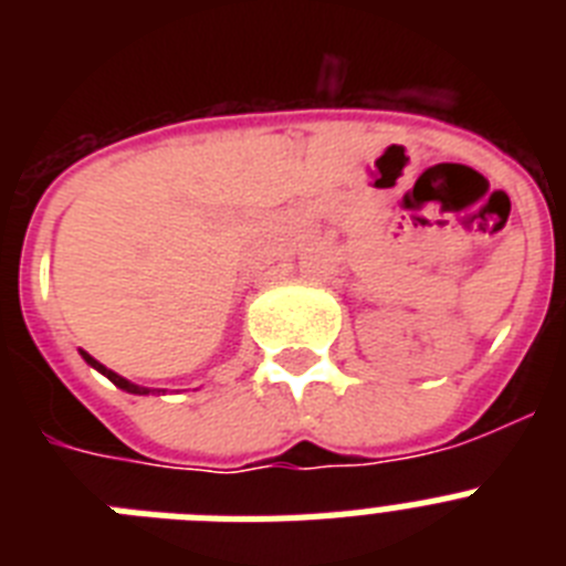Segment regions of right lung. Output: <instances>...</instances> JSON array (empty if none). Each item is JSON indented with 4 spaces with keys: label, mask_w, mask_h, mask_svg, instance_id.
Listing matches in <instances>:
<instances>
[{
    "label": "right lung",
    "mask_w": 566,
    "mask_h": 566,
    "mask_svg": "<svg viewBox=\"0 0 566 566\" xmlns=\"http://www.w3.org/2000/svg\"><path fill=\"white\" fill-rule=\"evenodd\" d=\"M82 357H84V359H87V363H90V365H93V368H96V371H102V374H104V377H107V379H109V382H113V385H118V388H124V391H127V394H149V391H147V388H138V385L127 382V379H124V377H118V374H115V371H109V368H104V365H102V363H98V359H93V357H90V354H87V352H82Z\"/></svg>",
    "instance_id": "right-lung-1"
}]
</instances>
